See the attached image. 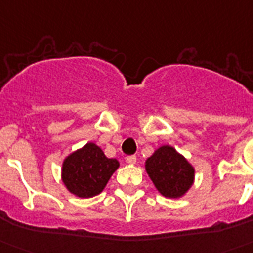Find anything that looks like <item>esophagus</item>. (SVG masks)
I'll list each match as a JSON object with an SVG mask.
<instances>
[{
  "instance_id": "34e87169",
  "label": "esophagus",
  "mask_w": 253,
  "mask_h": 253,
  "mask_svg": "<svg viewBox=\"0 0 253 253\" xmlns=\"http://www.w3.org/2000/svg\"><path fill=\"white\" fill-rule=\"evenodd\" d=\"M135 162H137V156L135 155L126 156V163H128V164H135Z\"/></svg>"
}]
</instances>
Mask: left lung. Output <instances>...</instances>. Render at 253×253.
<instances>
[{
	"label": "left lung",
	"instance_id": "8db88e82",
	"mask_svg": "<svg viewBox=\"0 0 253 253\" xmlns=\"http://www.w3.org/2000/svg\"><path fill=\"white\" fill-rule=\"evenodd\" d=\"M146 172L162 195L181 198L193 186L194 167L172 146H162L145 164Z\"/></svg>",
	"mask_w": 253,
	"mask_h": 253
}]
</instances>
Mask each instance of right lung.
<instances>
[{
  "mask_svg": "<svg viewBox=\"0 0 253 253\" xmlns=\"http://www.w3.org/2000/svg\"><path fill=\"white\" fill-rule=\"evenodd\" d=\"M118 168V160L108 159L99 146L89 142L64 159L62 181L76 197L93 198L103 191Z\"/></svg>",
  "mask_w": 253,
  "mask_h": 253,
  "instance_id": "right-lung-1",
  "label": "right lung"
}]
</instances>
